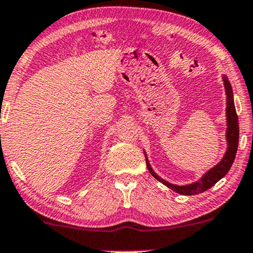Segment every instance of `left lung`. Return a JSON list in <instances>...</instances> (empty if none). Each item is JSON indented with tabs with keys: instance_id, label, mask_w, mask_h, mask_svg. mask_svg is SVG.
I'll return each instance as SVG.
<instances>
[{
	"instance_id": "left-lung-1",
	"label": "left lung",
	"mask_w": 253,
	"mask_h": 253,
	"mask_svg": "<svg viewBox=\"0 0 253 253\" xmlns=\"http://www.w3.org/2000/svg\"><path fill=\"white\" fill-rule=\"evenodd\" d=\"M222 80H224L225 85V91H226V122H227V129H226V139H227V150L225 153L224 157L221 159V161L218 165L214 166L213 168H211L209 171H206L203 175L201 179H199L197 182L189 183V185H183V186H177L173 185V183L167 182L166 180L161 179V177L157 175L155 171L153 170L151 166L148 161L147 155H145V162H147V167L149 169L150 174L155 177L156 180H159L160 182H162L163 185L167 186L168 188L173 189L174 192L179 193L182 195H195L199 193H203L207 189L211 188L212 186H214L219 180L222 179L228 173L231 166L236 159L237 149H238V142H239V123H238V116L236 112V106H234V100H233V92H232V86H231L230 82H228L226 76H222Z\"/></svg>"
}]
</instances>
